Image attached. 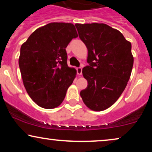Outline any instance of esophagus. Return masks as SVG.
<instances>
[{
	"mask_svg": "<svg viewBox=\"0 0 152 152\" xmlns=\"http://www.w3.org/2000/svg\"><path fill=\"white\" fill-rule=\"evenodd\" d=\"M77 74L79 75H81L82 74V68L81 67L77 68Z\"/></svg>",
	"mask_w": 152,
	"mask_h": 152,
	"instance_id": "esophagus-1",
	"label": "esophagus"
}]
</instances>
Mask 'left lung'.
Instances as JSON below:
<instances>
[{
	"label": "left lung",
	"mask_w": 152,
	"mask_h": 152,
	"mask_svg": "<svg viewBox=\"0 0 152 152\" xmlns=\"http://www.w3.org/2000/svg\"><path fill=\"white\" fill-rule=\"evenodd\" d=\"M79 37L88 49L82 69L88 82L80 92L88 109L101 111L118 100L125 89L134 65L132 43L120 31L104 23H76Z\"/></svg>",
	"instance_id": "left-lung-1"
}]
</instances>
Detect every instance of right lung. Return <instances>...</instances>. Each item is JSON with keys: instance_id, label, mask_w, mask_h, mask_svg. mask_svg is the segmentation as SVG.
Wrapping results in <instances>:
<instances>
[{"instance_id": "right-lung-1", "label": "right lung", "mask_w": 152, "mask_h": 152, "mask_svg": "<svg viewBox=\"0 0 152 152\" xmlns=\"http://www.w3.org/2000/svg\"><path fill=\"white\" fill-rule=\"evenodd\" d=\"M78 37L70 23H50L37 29L20 47L18 64L23 83L39 107L55 109L65 98L77 75L67 64L66 48Z\"/></svg>"}]
</instances>
